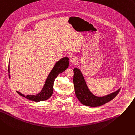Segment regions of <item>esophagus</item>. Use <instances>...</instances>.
I'll list each match as a JSON object with an SVG mask.
<instances>
[{
    "mask_svg": "<svg viewBox=\"0 0 135 135\" xmlns=\"http://www.w3.org/2000/svg\"><path fill=\"white\" fill-rule=\"evenodd\" d=\"M69 60L71 63H76L77 61V58H76V57H75L74 56H71L70 57Z\"/></svg>",
    "mask_w": 135,
    "mask_h": 135,
    "instance_id": "esophagus-1",
    "label": "esophagus"
}]
</instances>
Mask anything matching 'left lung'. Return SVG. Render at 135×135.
<instances>
[{"mask_svg":"<svg viewBox=\"0 0 135 135\" xmlns=\"http://www.w3.org/2000/svg\"><path fill=\"white\" fill-rule=\"evenodd\" d=\"M73 83L75 93L79 100L84 105L97 107L103 105L114 99L120 89L104 97H98L93 95L88 88L84 76L80 69L74 68Z\"/></svg>","mask_w":135,"mask_h":135,"instance_id":"8db88e82","label":"left lung"}]
</instances>
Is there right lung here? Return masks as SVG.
Here are the masks:
<instances>
[{"label": "right lung", "instance_id": "obj_1", "mask_svg": "<svg viewBox=\"0 0 135 135\" xmlns=\"http://www.w3.org/2000/svg\"><path fill=\"white\" fill-rule=\"evenodd\" d=\"M69 59L68 57H64L60 59L58 62L56 63L54 67H53L52 69L50 71L46 83L42 89V91L38 94L33 95H27L25 96L24 94H22L18 91L17 92L22 97H24L25 98L28 99L29 100L38 102L41 101L46 100L49 99L53 93V86L54 83L55 78L58 76V75L63 71H64L69 66ZM10 61H8V75H10Z\"/></svg>", "mask_w": 135, "mask_h": 135}]
</instances>
